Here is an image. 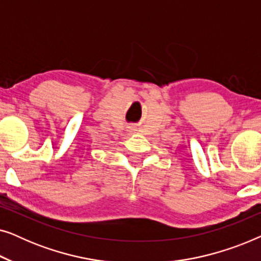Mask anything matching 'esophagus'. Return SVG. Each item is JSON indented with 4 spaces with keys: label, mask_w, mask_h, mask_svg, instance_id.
<instances>
[{
    "label": "esophagus",
    "mask_w": 261,
    "mask_h": 261,
    "mask_svg": "<svg viewBox=\"0 0 261 261\" xmlns=\"http://www.w3.org/2000/svg\"><path fill=\"white\" fill-rule=\"evenodd\" d=\"M127 132H128V133H129V134H132V133H133V132H134V128H133V127H128Z\"/></svg>",
    "instance_id": "1"
}]
</instances>
